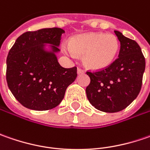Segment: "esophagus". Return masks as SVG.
<instances>
[{"instance_id": "obj_1", "label": "esophagus", "mask_w": 150, "mask_h": 150, "mask_svg": "<svg viewBox=\"0 0 150 150\" xmlns=\"http://www.w3.org/2000/svg\"><path fill=\"white\" fill-rule=\"evenodd\" d=\"M78 74L79 75V74H83V73H84V71L83 70H82V69H80V68H78Z\"/></svg>"}]
</instances>
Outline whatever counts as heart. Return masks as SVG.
<instances>
[{"label":"heart","instance_id":"1","mask_svg":"<svg viewBox=\"0 0 150 150\" xmlns=\"http://www.w3.org/2000/svg\"><path fill=\"white\" fill-rule=\"evenodd\" d=\"M119 48V42L114 35L102 32L84 33L72 38L69 46L62 50L67 56H83L84 66L92 70H102L112 63Z\"/></svg>","mask_w":150,"mask_h":150}]
</instances>
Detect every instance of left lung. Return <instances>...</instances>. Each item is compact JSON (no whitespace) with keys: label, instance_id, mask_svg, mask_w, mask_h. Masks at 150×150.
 <instances>
[{"label":"left lung","instance_id":"left-lung-1","mask_svg":"<svg viewBox=\"0 0 150 150\" xmlns=\"http://www.w3.org/2000/svg\"><path fill=\"white\" fill-rule=\"evenodd\" d=\"M118 57L106 69L87 72L90 83L86 93L90 103L98 110L116 112L124 109L139 95L145 69V59L135 41L118 31Z\"/></svg>","mask_w":150,"mask_h":150}]
</instances>
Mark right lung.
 I'll return each instance as SVG.
<instances>
[{"label": "right lung", "instance_id": "1", "mask_svg": "<svg viewBox=\"0 0 150 150\" xmlns=\"http://www.w3.org/2000/svg\"><path fill=\"white\" fill-rule=\"evenodd\" d=\"M64 30L26 32L16 39L6 58V82L16 99L29 109L57 107L77 78V67L64 68L57 53Z\"/></svg>", "mask_w": 150, "mask_h": 150}]
</instances>
